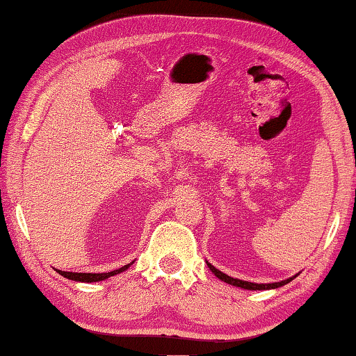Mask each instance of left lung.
Returning <instances> with one entry per match:
<instances>
[{
    "mask_svg": "<svg viewBox=\"0 0 356 356\" xmlns=\"http://www.w3.org/2000/svg\"><path fill=\"white\" fill-rule=\"evenodd\" d=\"M207 266L210 268V271L213 273V275L218 277V280L225 281L226 284H231V286H236V287H241V289H249V291H266V289H276V287H281L287 284V282H291L293 277H289V280H284L281 282H271V284H257V282H249V281H242V280H236V277H231L228 275H225V273H221L220 270H216L213 265H210L207 261Z\"/></svg>",
    "mask_w": 356,
    "mask_h": 356,
    "instance_id": "left-lung-1",
    "label": "left lung"
}]
</instances>
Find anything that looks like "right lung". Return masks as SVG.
Instances as JSON below:
<instances>
[{
    "label": "right lung",
    "mask_w": 356,
    "mask_h": 356,
    "mask_svg": "<svg viewBox=\"0 0 356 356\" xmlns=\"http://www.w3.org/2000/svg\"><path fill=\"white\" fill-rule=\"evenodd\" d=\"M133 264V261H131ZM131 264H128L125 266L118 268V270H114V271H109V273H72V271H60L58 270V273L60 276L67 277V280H72V281H79V282H97V281H104L107 280V277L111 276H115L118 275V273L125 271L130 268Z\"/></svg>",
    "instance_id": "add662e5"
}]
</instances>
